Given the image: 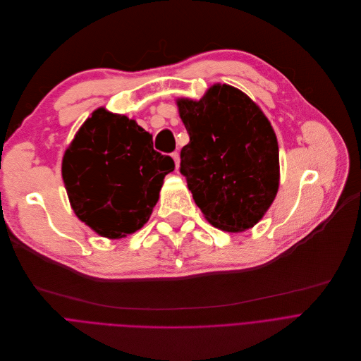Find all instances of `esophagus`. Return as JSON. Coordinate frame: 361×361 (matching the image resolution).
<instances>
[{
    "label": "esophagus",
    "instance_id": "34e87169",
    "mask_svg": "<svg viewBox=\"0 0 361 361\" xmlns=\"http://www.w3.org/2000/svg\"><path fill=\"white\" fill-rule=\"evenodd\" d=\"M172 158H173V161H175V166H176V169H179V164H180L179 154H178V152H173V154H172Z\"/></svg>",
    "mask_w": 361,
    "mask_h": 361
}]
</instances>
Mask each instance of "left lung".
I'll list each match as a JSON object with an SVG mask.
<instances>
[{
    "mask_svg": "<svg viewBox=\"0 0 361 361\" xmlns=\"http://www.w3.org/2000/svg\"><path fill=\"white\" fill-rule=\"evenodd\" d=\"M189 143L180 151L186 178L209 224L225 232L253 228L279 189L276 133L242 91L214 84L199 101H176Z\"/></svg>",
    "mask_w": 361,
    "mask_h": 361,
    "instance_id": "left-lung-1",
    "label": "left lung"
}]
</instances>
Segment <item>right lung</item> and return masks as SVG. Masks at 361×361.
Instances as JSON below:
<instances>
[{
	"label": "right lung",
	"instance_id": "add662e5",
	"mask_svg": "<svg viewBox=\"0 0 361 361\" xmlns=\"http://www.w3.org/2000/svg\"><path fill=\"white\" fill-rule=\"evenodd\" d=\"M173 169V159L154 149L149 132L105 108L84 122L62 159L72 209L109 239L125 238L149 221L164 178Z\"/></svg>",
	"mask_w": 361,
	"mask_h": 361
}]
</instances>
